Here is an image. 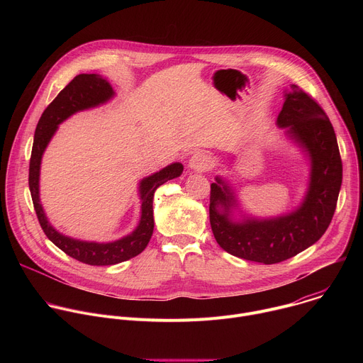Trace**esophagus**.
<instances>
[{"label":"esophagus","instance_id":"esophagus-1","mask_svg":"<svg viewBox=\"0 0 363 363\" xmlns=\"http://www.w3.org/2000/svg\"><path fill=\"white\" fill-rule=\"evenodd\" d=\"M188 165L194 171H206L211 165V157L205 152H196L191 157Z\"/></svg>","mask_w":363,"mask_h":363}]
</instances>
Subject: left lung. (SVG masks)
Here are the masks:
<instances>
[{
  "label": "left lung",
  "instance_id": "left-lung-1",
  "mask_svg": "<svg viewBox=\"0 0 363 363\" xmlns=\"http://www.w3.org/2000/svg\"><path fill=\"white\" fill-rule=\"evenodd\" d=\"M307 152L310 181L294 211L276 218L231 220L237 206L234 192L220 177L211 184L210 223L220 247L227 252L263 264H276L313 245L328 230L342 185V160L333 126L319 103L291 84L277 118Z\"/></svg>",
  "mask_w": 363,
  "mask_h": 363
}]
</instances>
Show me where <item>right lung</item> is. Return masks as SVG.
Segmentation results:
<instances>
[{
    "label": "right lung",
    "mask_w": 363,
    "mask_h": 363,
    "mask_svg": "<svg viewBox=\"0 0 363 363\" xmlns=\"http://www.w3.org/2000/svg\"><path fill=\"white\" fill-rule=\"evenodd\" d=\"M115 91L112 86L99 74H79L76 76L59 94L50 103L47 109L43 112L34 133L33 150L30 158V172H28V186L34 203V210L38 218V223L47 235V238L57 245L67 255L76 258V260L90 264V266H113L129 258L140 254L153 233V194L158 186L165 184L169 179L178 178L184 167L179 162L171 164L160 172L153 174L147 178H143L139 185V194L142 199L140 206V221L136 230L112 242H94V241H80L60 234L57 230L51 227L48 223L43 206L40 203L38 195V181H40V164L43 153L53 138L57 126L66 121L69 116L79 111L90 109L101 105L113 97Z\"/></svg>",
    "instance_id": "add662e5"
}]
</instances>
